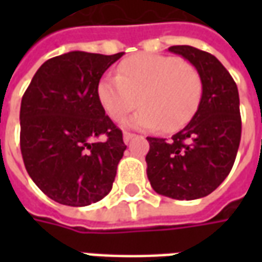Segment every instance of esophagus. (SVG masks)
Listing matches in <instances>:
<instances>
[{
    "instance_id": "esophagus-1",
    "label": "esophagus",
    "mask_w": 262,
    "mask_h": 262,
    "mask_svg": "<svg viewBox=\"0 0 262 262\" xmlns=\"http://www.w3.org/2000/svg\"><path fill=\"white\" fill-rule=\"evenodd\" d=\"M133 137H135V135H133V133L125 132V133H123V142L129 143L132 140V139H133Z\"/></svg>"
}]
</instances>
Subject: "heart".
<instances>
[{
	"mask_svg": "<svg viewBox=\"0 0 262 262\" xmlns=\"http://www.w3.org/2000/svg\"><path fill=\"white\" fill-rule=\"evenodd\" d=\"M202 77L193 64L172 56L140 53L122 61L118 75H105L97 86L99 102L115 120L143 106L126 126L135 129H181L196 114Z\"/></svg>",
	"mask_w": 262,
	"mask_h": 262,
	"instance_id": "b5f03b06",
	"label": "heart"
}]
</instances>
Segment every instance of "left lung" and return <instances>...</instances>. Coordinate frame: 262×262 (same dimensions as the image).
I'll list each match as a JSON object with an SVG mask.
<instances>
[{
  "instance_id": "8db88e82",
  "label": "left lung",
  "mask_w": 262,
  "mask_h": 262,
  "mask_svg": "<svg viewBox=\"0 0 262 262\" xmlns=\"http://www.w3.org/2000/svg\"><path fill=\"white\" fill-rule=\"evenodd\" d=\"M202 77L196 114L170 140L147 137V177L157 193L192 201L213 192L229 176L242 137L238 90L213 54L192 46H171Z\"/></svg>"
}]
</instances>
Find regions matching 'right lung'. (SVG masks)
<instances>
[{
	"label": "right lung",
	"mask_w": 262,
	"mask_h": 262,
	"mask_svg": "<svg viewBox=\"0 0 262 262\" xmlns=\"http://www.w3.org/2000/svg\"><path fill=\"white\" fill-rule=\"evenodd\" d=\"M123 56L69 52L45 61L20 102V153L50 199L86 206L106 196L126 144L97 94L102 74ZM101 134L105 142H95Z\"/></svg>",
	"instance_id": "obj_1"
}]
</instances>
